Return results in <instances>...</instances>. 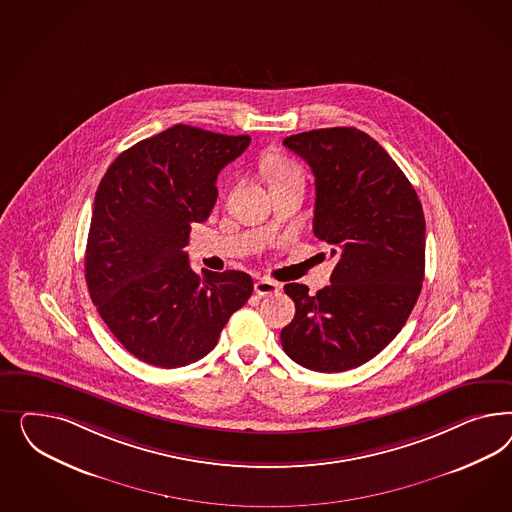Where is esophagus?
Here are the masks:
<instances>
[{
    "label": "esophagus",
    "instance_id": "obj_1",
    "mask_svg": "<svg viewBox=\"0 0 512 512\" xmlns=\"http://www.w3.org/2000/svg\"><path fill=\"white\" fill-rule=\"evenodd\" d=\"M279 289H281V285L272 279L261 278L255 281V293L259 296L276 295L279 293Z\"/></svg>",
    "mask_w": 512,
    "mask_h": 512
}]
</instances>
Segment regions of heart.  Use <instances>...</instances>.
I'll return each instance as SVG.
<instances>
[{"label":"heart","mask_w":512,"mask_h":512,"mask_svg":"<svg viewBox=\"0 0 512 512\" xmlns=\"http://www.w3.org/2000/svg\"><path fill=\"white\" fill-rule=\"evenodd\" d=\"M264 171L268 176L270 187L302 180V169L296 165L293 159H287L283 155L268 157L264 163Z\"/></svg>","instance_id":"1"}]
</instances>
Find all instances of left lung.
Instances as JSON below:
<instances>
[{"label": "left lung", "mask_w": 512, "mask_h": 512, "mask_svg": "<svg viewBox=\"0 0 512 512\" xmlns=\"http://www.w3.org/2000/svg\"><path fill=\"white\" fill-rule=\"evenodd\" d=\"M283 144L315 176L313 234L332 246V283L310 295L283 289L295 319L281 330L287 357L338 373L379 355L402 330L424 279L426 221L417 191L385 148L357 127L313 129Z\"/></svg>", "instance_id": "1"}]
</instances>
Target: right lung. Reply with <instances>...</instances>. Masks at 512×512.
<instances>
[{
    "instance_id": "1",
    "label": "right lung",
    "mask_w": 512,
    "mask_h": 512,
    "mask_svg": "<svg viewBox=\"0 0 512 512\" xmlns=\"http://www.w3.org/2000/svg\"><path fill=\"white\" fill-rule=\"evenodd\" d=\"M176 124L116 157L93 201L84 270L114 338L146 364L180 368L206 357L253 293L246 272L195 274L184 248L217 199L219 171L249 146Z\"/></svg>"
}]
</instances>
